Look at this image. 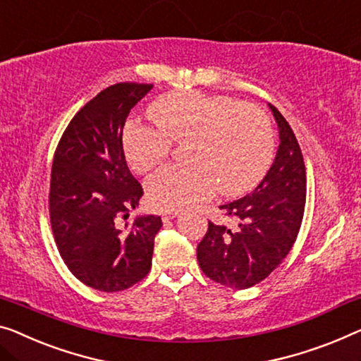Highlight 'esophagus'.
<instances>
[{
	"instance_id": "obj_1",
	"label": "esophagus",
	"mask_w": 361,
	"mask_h": 361,
	"mask_svg": "<svg viewBox=\"0 0 361 361\" xmlns=\"http://www.w3.org/2000/svg\"><path fill=\"white\" fill-rule=\"evenodd\" d=\"M180 212L181 211H178V209H166V211L162 212V219L166 222V220H171V219L178 217Z\"/></svg>"
}]
</instances>
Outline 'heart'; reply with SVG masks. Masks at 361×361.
Masks as SVG:
<instances>
[{"label": "heart", "instance_id": "b5f03b06", "mask_svg": "<svg viewBox=\"0 0 361 361\" xmlns=\"http://www.w3.org/2000/svg\"><path fill=\"white\" fill-rule=\"evenodd\" d=\"M154 123L133 121L123 133V150L134 171L144 173L169 155L171 141H185L190 164L165 165L146 181L157 209L202 202L215 186L224 196L251 190L274 155V131L264 111L225 95L176 92L149 109Z\"/></svg>", "mask_w": 361, "mask_h": 361}]
</instances>
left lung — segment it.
Instances as JSON below:
<instances>
[{
  "label": "left lung",
  "instance_id": "1",
  "mask_svg": "<svg viewBox=\"0 0 361 361\" xmlns=\"http://www.w3.org/2000/svg\"><path fill=\"white\" fill-rule=\"evenodd\" d=\"M279 128L271 169L252 192L220 206L236 227L209 222L197 245L202 272L225 287L243 290L276 269L297 240L306 201V171L297 137L276 106L267 104Z\"/></svg>",
  "mask_w": 361,
  "mask_h": 361
}]
</instances>
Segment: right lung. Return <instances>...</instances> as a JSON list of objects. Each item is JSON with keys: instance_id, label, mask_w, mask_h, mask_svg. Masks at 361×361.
Returning <instances> with one entry per match:
<instances>
[{"instance_id": "obj_1", "label": "right lung", "mask_w": 361, "mask_h": 361, "mask_svg": "<svg viewBox=\"0 0 361 361\" xmlns=\"http://www.w3.org/2000/svg\"><path fill=\"white\" fill-rule=\"evenodd\" d=\"M152 84L120 82L97 94L69 123L53 159L50 220L63 261L80 282L120 292L147 276L159 215L121 219L139 206L142 186L128 169L123 128Z\"/></svg>"}]
</instances>
